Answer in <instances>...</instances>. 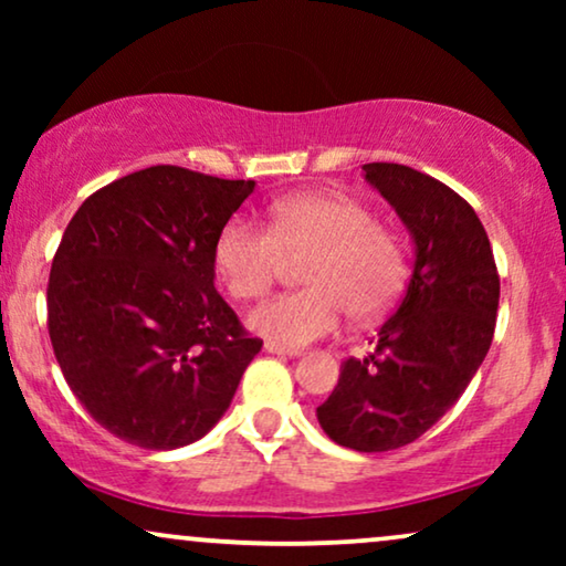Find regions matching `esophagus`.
Masks as SVG:
<instances>
[{
  "mask_svg": "<svg viewBox=\"0 0 566 566\" xmlns=\"http://www.w3.org/2000/svg\"><path fill=\"white\" fill-rule=\"evenodd\" d=\"M265 350L273 355H289V358H296V355H301V350H296V347H285L277 343H265Z\"/></svg>",
  "mask_w": 566,
  "mask_h": 566,
  "instance_id": "obj_1",
  "label": "esophagus"
}]
</instances>
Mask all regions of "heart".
Returning <instances> with one entry per match:
<instances>
[{
	"mask_svg": "<svg viewBox=\"0 0 566 566\" xmlns=\"http://www.w3.org/2000/svg\"><path fill=\"white\" fill-rule=\"evenodd\" d=\"M289 260H306V289L275 296L250 314L254 332L285 347L332 335L345 312L358 322L378 319L397 304L409 275L401 239L368 206L337 192L277 200L270 227L234 216L216 237V273L234 298L265 296Z\"/></svg>",
	"mask_w": 566,
	"mask_h": 566,
	"instance_id": "obj_1",
	"label": "heart"
}]
</instances>
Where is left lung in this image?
<instances>
[{"mask_svg": "<svg viewBox=\"0 0 566 566\" xmlns=\"http://www.w3.org/2000/svg\"><path fill=\"white\" fill-rule=\"evenodd\" d=\"M366 180L415 237V273L366 358H347L316 420L337 446L381 453L412 443L467 391L492 345L500 275L467 200L436 177L370 161Z\"/></svg>", "mask_w": 566, "mask_h": 566, "instance_id": "left-lung-1", "label": "left lung"}]
</instances>
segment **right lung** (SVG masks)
<instances>
[{"label":"right lung","mask_w":566,"mask_h":566,"mask_svg":"<svg viewBox=\"0 0 566 566\" xmlns=\"http://www.w3.org/2000/svg\"><path fill=\"white\" fill-rule=\"evenodd\" d=\"M254 180L175 165L84 200L53 254L49 335L69 389L115 438L172 451L203 438L262 339L213 285V247Z\"/></svg>","instance_id":"add662e5"}]
</instances>
